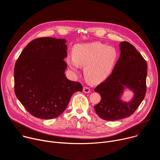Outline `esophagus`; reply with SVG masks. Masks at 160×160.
<instances>
[{
  "instance_id": "1",
  "label": "esophagus",
  "mask_w": 160,
  "mask_h": 160,
  "mask_svg": "<svg viewBox=\"0 0 160 160\" xmlns=\"http://www.w3.org/2000/svg\"><path fill=\"white\" fill-rule=\"evenodd\" d=\"M83 91L85 92V93H89L90 92V89L88 87H84L83 89Z\"/></svg>"
}]
</instances>
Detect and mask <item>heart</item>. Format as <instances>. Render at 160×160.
<instances>
[{
  "label": "heart",
  "instance_id": "b5f03b06",
  "mask_svg": "<svg viewBox=\"0 0 160 160\" xmlns=\"http://www.w3.org/2000/svg\"><path fill=\"white\" fill-rule=\"evenodd\" d=\"M118 57V51L114 47L96 42L74 46L72 57H68L66 62L74 71H77L78 66L84 67L86 79L90 83H98L109 77Z\"/></svg>",
  "mask_w": 160,
  "mask_h": 160
}]
</instances>
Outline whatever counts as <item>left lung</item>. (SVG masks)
<instances>
[{"mask_svg": "<svg viewBox=\"0 0 160 160\" xmlns=\"http://www.w3.org/2000/svg\"><path fill=\"white\" fill-rule=\"evenodd\" d=\"M120 46V57L112 73L94 89L102 98L94 108L105 120H118L131 116L143 101L147 91L145 60L129 42H122ZM123 84L135 92L131 102L125 103L119 99Z\"/></svg>", "mask_w": 160, "mask_h": 160, "instance_id": "8db88e82", "label": "left lung"}]
</instances>
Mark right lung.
Returning <instances> with one entry per match:
<instances>
[{"instance_id": "right-lung-1", "label": "right lung", "mask_w": 160, "mask_h": 160, "mask_svg": "<svg viewBox=\"0 0 160 160\" xmlns=\"http://www.w3.org/2000/svg\"><path fill=\"white\" fill-rule=\"evenodd\" d=\"M66 42L50 37L34 39L15 63V95L27 111L36 118H57L65 111L73 93L83 90L80 82L68 80L64 74Z\"/></svg>"}]
</instances>
